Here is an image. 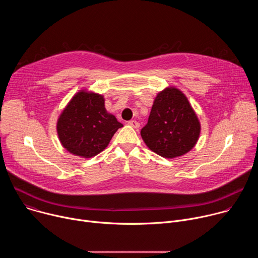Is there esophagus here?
<instances>
[{
    "label": "esophagus",
    "instance_id": "esophagus-1",
    "mask_svg": "<svg viewBox=\"0 0 258 258\" xmlns=\"http://www.w3.org/2000/svg\"><path fill=\"white\" fill-rule=\"evenodd\" d=\"M128 125H131L134 128H138L140 126V123L136 120H131V121H128Z\"/></svg>",
    "mask_w": 258,
    "mask_h": 258
}]
</instances>
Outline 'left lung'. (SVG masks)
Wrapping results in <instances>:
<instances>
[{"mask_svg": "<svg viewBox=\"0 0 258 258\" xmlns=\"http://www.w3.org/2000/svg\"><path fill=\"white\" fill-rule=\"evenodd\" d=\"M200 131V121L188 98L178 89L169 87L157 94L141 136L156 154L175 158L194 148Z\"/></svg>", "mask_w": 258, "mask_h": 258, "instance_id": "left-lung-1", "label": "left lung"}]
</instances>
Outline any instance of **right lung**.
I'll return each instance as SVG.
<instances>
[{
    "label": "right lung",
    "mask_w": 258,
    "mask_h": 258,
    "mask_svg": "<svg viewBox=\"0 0 258 258\" xmlns=\"http://www.w3.org/2000/svg\"><path fill=\"white\" fill-rule=\"evenodd\" d=\"M122 126L113 114L107 112L102 95L82 90L61 112L57 134L69 153L91 158L102 152Z\"/></svg>",
    "instance_id": "add662e5"
}]
</instances>
